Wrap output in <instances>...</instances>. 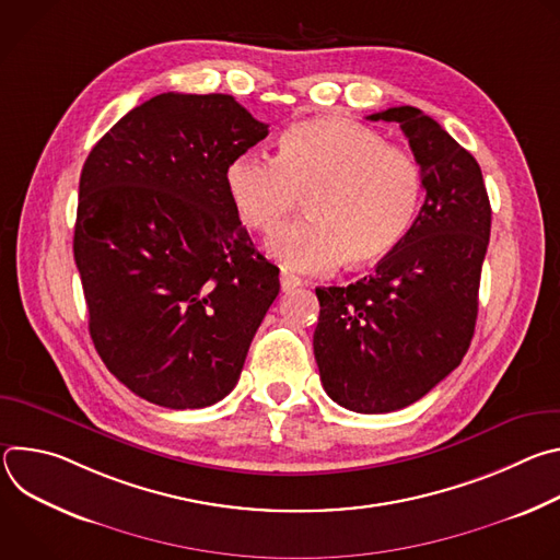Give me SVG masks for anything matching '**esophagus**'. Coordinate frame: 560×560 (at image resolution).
Here are the masks:
<instances>
[{
    "mask_svg": "<svg viewBox=\"0 0 560 560\" xmlns=\"http://www.w3.org/2000/svg\"><path fill=\"white\" fill-rule=\"evenodd\" d=\"M301 283H303V281H301L299 277H294V275H290V272H281V290H283V292H292V290H296Z\"/></svg>",
    "mask_w": 560,
    "mask_h": 560,
    "instance_id": "esophagus-1",
    "label": "esophagus"
}]
</instances>
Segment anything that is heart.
I'll use <instances>...</instances> for the list:
<instances>
[{
	"label": "heart",
	"instance_id": "heart-1",
	"mask_svg": "<svg viewBox=\"0 0 560 560\" xmlns=\"http://www.w3.org/2000/svg\"><path fill=\"white\" fill-rule=\"evenodd\" d=\"M232 208L246 228L270 232L305 197L307 221L279 228L268 253L299 272L372 266L408 234L423 179L415 156L346 119L292 124L277 156L236 154L223 173Z\"/></svg>",
	"mask_w": 560,
	"mask_h": 560
}]
</instances>
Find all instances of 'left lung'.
Listing matches in <instances>:
<instances>
[{"label":"left lung","instance_id":"obj_1","mask_svg":"<svg viewBox=\"0 0 560 560\" xmlns=\"http://www.w3.org/2000/svg\"><path fill=\"white\" fill-rule=\"evenodd\" d=\"M394 121L421 168L425 201L374 275L316 288L314 359L332 401L361 415L412 406L465 357L492 208L481 166L415 106L374 113Z\"/></svg>","mask_w":560,"mask_h":560}]
</instances>
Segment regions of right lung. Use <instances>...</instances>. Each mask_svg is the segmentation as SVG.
<instances>
[{"mask_svg":"<svg viewBox=\"0 0 560 560\" xmlns=\"http://www.w3.org/2000/svg\"><path fill=\"white\" fill-rule=\"evenodd\" d=\"M268 126L232 95L162 93L91 150L74 223V264L106 368L171 410L232 392L279 294L223 173Z\"/></svg>","mask_w":560,"mask_h":560,"instance_id":"add662e5","label":"right lung"}]
</instances>
